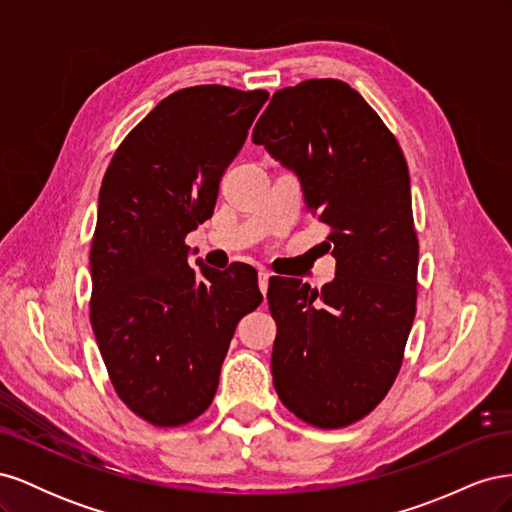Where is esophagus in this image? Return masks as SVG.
I'll list each match as a JSON object with an SVG mask.
<instances>
[{"instance_id": "34e87169", "label": "esophagus", "mask_w": 512, "mask_h": 512, "mask_svg": "<svg viewBox=\"0 0 512 512\" xmlns=\"http://www.w3.org/2000/svg\"><path fill=\"white\" fill-rule=\"evenodd\" d=\"M269 277H271L269 271H265V269L258 271V288H260L262 294H265V297H267V290H269Z\"/></svg>"}]
</instances>
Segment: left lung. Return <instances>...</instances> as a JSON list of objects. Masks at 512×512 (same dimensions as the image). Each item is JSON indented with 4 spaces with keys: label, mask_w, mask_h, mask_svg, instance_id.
I'll return each instance as SVG.
<instances>
[{
    "label": "left lung",
    "mask_w": 512,
    "mask_h": 512,
    "mask_svg": "<svg viewBox=\"0 0 512 512\" xmlns=\"http://www.w3.org/2000/svg\"><path fill=\"white\" fill-rule=\"evenodd\" d=\"M252 141L299 177L337 260L335 280L320 290L269 280L275 391L309 425H352L389 393L416 314L406 158L374 108L337 79L275 91Z\"/></svg>",
    "instance_id": "obj_1"
}]
</instances>
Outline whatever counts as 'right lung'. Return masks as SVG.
<instances>
[{"mask_svg":"<svg viewBox=\"0 0 512 512\" xmlns=\"http://www.w3.org/2000/svg\"><path fill=\"white\" fill-rule=\"evenodd\" d=\"M269 94L224 85L164 98L108 164L91 241V327L115 393L156 427L203 414L237 322L262 303L258 273L190 267L188 232L213 215L220 179Z\"/></svg>","mask_w":512,"mask_h":512,"instance_id":"obj_1","label":"right lung"}]
</instances>
